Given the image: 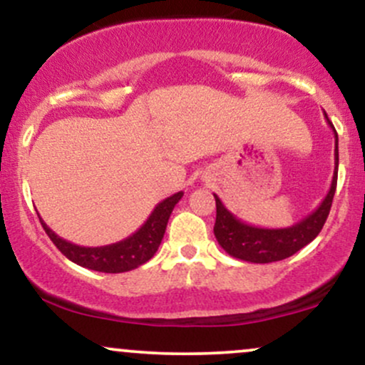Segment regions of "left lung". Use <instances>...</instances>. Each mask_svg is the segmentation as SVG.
<instances>
[{"label":"left lung","mask_w":365,"mask_h":365,"mask_svg":"<svg viewBox=\"0 0 365 365\" xmlns=\"http://www.w3.org/2000/svg\"><path fill=\"white\" fill-rule=\"evenodd\" d=\"M326 120H328L329 127L334 132V173L333 180H331L329 192L322 199L319 207L309 216H305L302 221L288 226V228H259V226L247 225L238 220L237 216H233L223 206L220 197L215 194V237L217 244L223 247L225 252L247 262H276L299 252L302 247L311 244L314 238L319 235L322 226L326 223V217L329 215L331 204H333L338 178V133L331 125L328 115H326Z\"/></svg>","instance_id":"1"}]
</instances>
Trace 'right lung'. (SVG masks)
<instances>
[{"mask_svg":"<svg viewBox=\"0 0 365 365\" xmlns=\"http://www.w3.org/2000/svg\"><path fill=\"white\" fill-rule=\"evenodd\" d=\"M182 197L183 192H177V194L159 202L154 207V211L150 212L148 221L133 235L116 242V244L103 247L75 245L72 242L58 237L41 217L39 220L53 244L72 262L87 267V269L99 271V273H125V271H132L142 266L156 254L158 247L161 244L163 237H165V230L166 225H168L171 211H173V207L177 206Z\"/></svg>","mask_w":365,"mask_h":365,"instance_id":"right-lung-1","label":"right lung"}]
</instances>
